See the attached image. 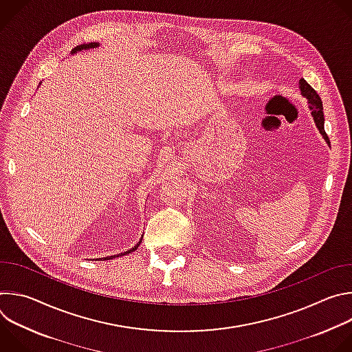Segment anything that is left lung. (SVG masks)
Returning a JSON list of instances; mask_svg holds the SVG:
<instances>
[{
  "label": "left lung",
  "mask_w": 352,
  "mask_h": 352,
  "mask_svg": "<svg viewBox=\"0 0 352 352\" xmlns=\"http://www.w3.org/2000/svg\"><path fill=\"white\" fill-rule=\"evenodd\" d=\"M299 89L302 91V94L308 98V104H309V110L312 111V117L316 122V126L319 128L320 133L323 135V138L326 140H329L327 133L324 132V114H323V104L322 100L319 97V94L316 93V90L302 78L299 80Z\"/></svg>",
  "instance_id": "obj_1"
}]
</instances>
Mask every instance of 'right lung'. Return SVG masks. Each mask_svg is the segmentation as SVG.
<instances>
[{
  "label": "right lung",
  "instance_id": "1",
  "mask_svg": "<svg viewBox=\"0 0 352 352\" xmlns=\"http://www.w3.org/2000/svg\"><path fill=\"white\" fill-rule=\"evenodd\" d=\"M98 45V43H89V44H80V45H76L74 50H72V53H76V52H80V50H86V48H94V47H97ZM140 242H142V239L139 241V243H136L135 245V248H132V249H129L128 252H124V254H121V255H114V256H109V258H104V261H109V259H111V258H118V256H122V255H128V254H131L132 250H136V248L140 245Z\"/></svg>",
  "mask_w": 352,
  "mask_h": 352
}]
</instances>
